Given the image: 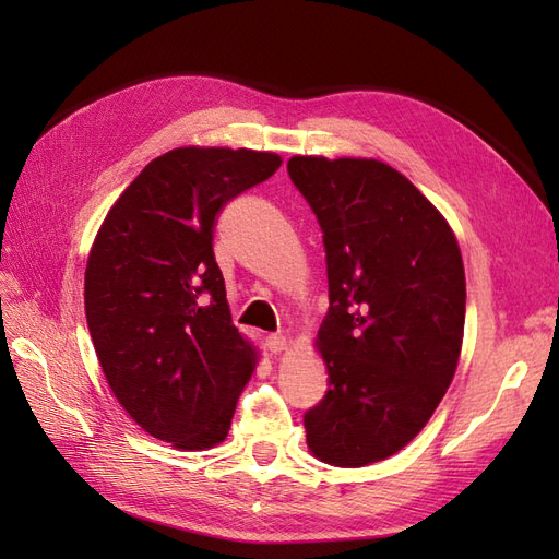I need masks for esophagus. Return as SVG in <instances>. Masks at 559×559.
Segmentation results:
<instances>
[{"instance_id":"esophagus-1","label":"esophagus","mask_w":559,"mask_h":559,"mask_svg":"<svg viewBox=\"0 0 559 559\" xmlns=\"http://www.w3.org/2000/svg\"><path fill=\"white\" fill-rule=\"evenodd\" d=\"M265 347H267L270 354H280V352L286 349V337L280 335V333L267 335V337H265Z\"/></svg>"}]
</instances>
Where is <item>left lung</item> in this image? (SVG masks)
Instances as JSON below:
<instances>
[{"label":"left lung","mask_w":559,"mask_h":559,"mask_svg":"<svg viewBox=\"0 0 559 559\" xmlns=\"http://www.w3.org/2000/svg\"><path fill=\"white\" fill-rule=\"evenodd\" d=\"M289 177L324 233L331 308L314 347L329 389L306 413L319 462L359 468L425 429L460 364L462 251L417 186L376 158L294 156Z\"/></svg>","instance_id":"left-lung-1"}]
</instances>
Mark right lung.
Wrapping results in <instances>:
<instances>
[{
  "mask_svg": "<svg viewBox=\"0 0 559 559\" xmlns=\"http://www.w3.org/2000/svg\"><path fill=\"white\" fill-rule=\"evenodd\" d=\"M270 151L179 146L151 160L107 212L86 263V319L123 411L177 450L226 441L259 349L233 326L214 261L226 202L273 177Z\"/></svg>",
  "mask_w": 559,
  "mask_h": 559,
  "instance_id": "right-lung-1",
  "label": "right lung"
}]
</instances>
